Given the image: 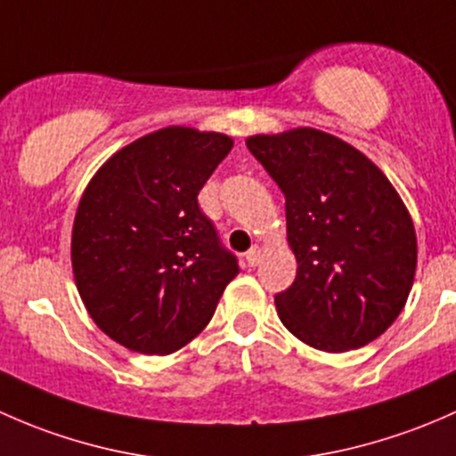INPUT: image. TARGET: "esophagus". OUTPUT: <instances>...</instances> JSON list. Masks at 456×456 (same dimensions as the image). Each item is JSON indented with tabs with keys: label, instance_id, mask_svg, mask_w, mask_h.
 Returning <instances> with one entry per match:
<instances>
[{
	"label": "esophagus",
	"instance_id": "34e87169",
	"mask_svg": "<svg viewBox=\"0 0 456 456\" xmlns=\"http://www.w3.org/2000/svg\"><path fill=\"white\" fill-rule=\"evenodd\" d=\"M261 259H263V252H261V248L259 246H255V248H250V250L246 252V263L250 267H256L261 263Z\"/></svg>",
	"mask_w": 456,
	"mask_h": 456
}]
</instances>
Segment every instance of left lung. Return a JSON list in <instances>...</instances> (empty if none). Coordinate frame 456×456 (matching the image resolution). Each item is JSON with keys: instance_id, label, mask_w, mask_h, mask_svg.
<instances>
[{"instance_id": "left-lung-1", "label": "left lung", "mask_w": 456, "mask_h": 456, "mask_svg": "<svg viewBox=\"0 0 456 456\" xmlns=\"http://www.w3.org/2000/svg\"><path fill=\"white\" fill-rule=\"evenodd\" d=\"M248 149L285 195L297 279L276 294L281 322L342 354L382 336L411 294L412 219L388 177L345 140L312 126L250 135Z\"/></svg>"}]
</instances>
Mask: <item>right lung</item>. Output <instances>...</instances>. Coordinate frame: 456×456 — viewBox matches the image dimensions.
I'll use <instances>...</instances> for the list:
<instances>
[{"label":"right lung","instance_id":"add662e5","mask_svg":"<svg viewBox=\"0 0 456 456\" xmlns=\"http://www.w3.org/2000/svg\"><path fill=\"white\" fill-rule=\"evenodd\" d=\"M232 138L167 126L114 153L89 180L72 228V270L111 340L167 355L208 325L237 256L197 204Z\"/></svg>","mask_w":456,"mask_h":456}]
</instances>
